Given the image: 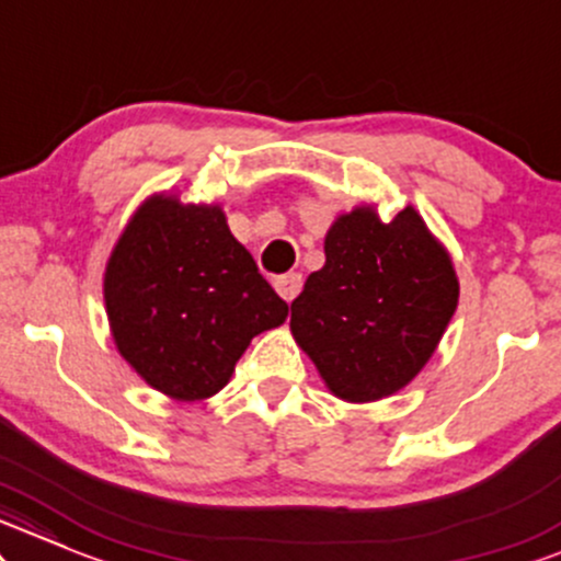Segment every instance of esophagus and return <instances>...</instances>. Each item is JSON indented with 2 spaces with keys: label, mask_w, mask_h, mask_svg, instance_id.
<instances>
[{
  "label": "esophagus",
  "mask_w": 561,
  "mask_h": 561,
  "mask_svg": "<svg viewBox=\"0 0 561 561\" xmlns=\"http://www.w3.org/2000/svg\"><path fill=\"white\" fill-rule=\"evenodd\" d=\"M275 291H278L283 299L286 301H294L296 299V294L301 291V275L299 273H286V275H278V278H275Z\"/></svg>",
  "instance_id": "34e87169"
}]
</instances>
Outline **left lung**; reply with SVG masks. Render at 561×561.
<instances>
[{
    "label": "left lung",
    "instance_id": "1",
    "mask_svg": "<svg viewBox=\"0 0 561 561\" xmlns=\"http://www.w3.org/2000/svg\"><path fill=\"white\" fill-rule=\"evenodd\" d=\"M457 301L451 256L417 209L383 222L357 207L328 230L325 265L294 299L291 333L331 393L365 404L423 370Z\"/></svg>",
    "mask_w": 561,
    "mask_h": 561
}]
</instances>
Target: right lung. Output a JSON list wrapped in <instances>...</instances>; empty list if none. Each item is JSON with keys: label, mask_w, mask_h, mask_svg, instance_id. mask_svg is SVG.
<instances>
[{"label": "right lung", "mask_w": 561, "mask_h": 561, "mask_svg": "<svg viewBox=\"0 0 561 561\" xmlns=\"http://www.w3.org/2000/svg\"><path fill=\"white\" fill-rule=\"evenodd\" d=\"M104 305L123 359L178 401L215 397L254 335L288 318L226 213L168 194L144 202L117 239Z\"/></svg>", "instance_id": "obj_1"}]
</instances>
